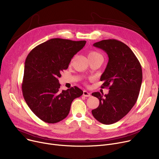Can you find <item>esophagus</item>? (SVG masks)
<instances>
[{"instance_id": "esophagus-1", "label": "esophagus", "mask_w": 159, "mask_h": 159, "mask_svg": "<svg viewBox=\"0 0 159 159\" xmlns=\"http://www.w3.org/2000/svg\"><path fill=\"white\" fill-rule=\"evenodd\" d=\"M83 95H84V97H91V93L89 92H88V91L84 90V91H83Z\"/></svg>"}]
</instances>
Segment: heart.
Returning a JSON list of instances; mask_svg holds the SVG:
<instances>
[{
    "label": "heart",
    "instance_id": "heart-1",
    "mask_svg": "<svg viewBox=\"0 0 159 159\" xmlns=\"http://www.w3.org/2000/svg\"><path fill=\"white\" fill-rule=\"evenodd\" d=\"M96 56H101V57H102L101 54H100L99 53L97 52H90L88 54V57H96Z\"/></svg>",
    "mask_w": 159,
    "mask_h": 159
}]
</instances>
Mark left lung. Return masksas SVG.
Masks as SVG:
<instances>
[{"label":"left lung","instance_id":"1","mask_svg":"<svg viewBox=\"0 0 159 159\" xmlns=\"http://www.w3.org/2000/svg\"><path fill=\"white\" fill-rule=\"evenodd\" d=\"M108 55L104 72L101 77L102 88L110 89L109 93L94 92L99 106L91 111L98 122L111 124L126 116L137 101L143 81L141 65L131 49L116 39L102 40L93 44Z\"/></svg>","mask_w":159,"mask_h":159}]
</instances>
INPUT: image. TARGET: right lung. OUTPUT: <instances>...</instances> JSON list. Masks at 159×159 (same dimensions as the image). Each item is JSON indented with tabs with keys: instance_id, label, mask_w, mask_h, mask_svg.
<instances>
[{
	"instance_id": "1",
	"label": "right lung",
	"mask_w": 159,
	"mask_h": 159,
	"mask_svg": "<svg viewBox=\"0 0 159 159\" xmlns=\"http://www.w3.org/2000/svg\"><path fill=\"white\" fill-rule=\"evenodd\" d=\"M86 41L52 39L30 52L25 61L22 91L25 101L37 116L54 124L69 114L71 104L83 91L77 86L61 90L58 79Z\"/></svg>"
}]
</instances>
